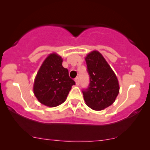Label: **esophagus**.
I'll return each mask as SVG.
<instances>
[{"instance_id": "esophagus-1", "label": "esophagus", "mask_w": 150, "mask_h": 150, "mask_svg": "<svg viewBox=\"0 0 150 150\" xmlns=\"http://www.w3.org/2000/svg\"><path fill=\"white\" fill-rule=\"evenodd\" d=\"M75 83H76V85L77 86H79V84H80V79H79V78H76L75 79Z\"/></svg>"}]
</instances>
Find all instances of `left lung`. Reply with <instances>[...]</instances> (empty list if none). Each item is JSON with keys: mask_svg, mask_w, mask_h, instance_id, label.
I'll list each match as a JSON object with an SVG mask.
<instances>
[{"mask_svg": "<svg viewBox=\"0 0 150 150\" xmlns=\"http://www.w3.org/2000/svg\"><path fill=\"white\" fill-rule=\"evenodd\" d=\"M86 62L90 83L82 91L84 100L92 110H104L112 104L118 95L120 88L117 78L99 51L89 53Z\"/></svg>", "mask_w": 150, "mask_h": 150, "instance_id": "obj_1", "label": "left lung"}]
</instances>
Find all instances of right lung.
I'll list each match as a JSON object with an SVG mask.
<instances>
[{"instance_id":"1","label":"right lung","mask_w":150,"mask_h":150,"mask_svg":"<svg viewBox=\"0 0 150 150\" xmlns=\"http://www.w3.org/2000/svg\"><path fill=\"white\" fill-rule=\"evenodd\" d=\"M63 59L57 54H51L40 66L33 86L38 100L50 107H57L66 100L75 81L63 67Z\"/></svg>"}]
</instances>
